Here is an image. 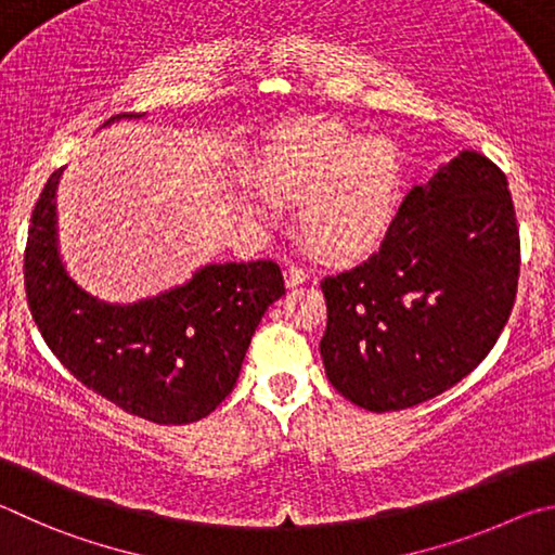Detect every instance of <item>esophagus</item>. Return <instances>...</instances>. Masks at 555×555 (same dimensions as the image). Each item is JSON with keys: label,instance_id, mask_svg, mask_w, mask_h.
<instances>
[{"label": "esophagus", "instance_id": "1", "mask_svg": "<svg viewBox=\"0 0 555 555\" xmlns=\"http://www.w3.org/2000/svg\"><path fill=\"white\" fill-rule=\"evenodd\" d=\"M307 280H309V270L302 268V266H289L285 270V285L287 287H297V285L307 283Z\"/></svg>", "mask_w": 555, "mask_h": 555}]
</instances>
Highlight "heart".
<instances>
[{"label": "heart", "mask_w": 555, "mask_h": 555, "mask_svg": "<svg viewBox=\"0 0 555 555\" xmlns=\"http://www.w3.org/2000/svg\"><path fill=\"white\" fill-rule=\"evenodd\" d=\"M260 178L273 202L299 204V233L319 256L348 260L392 223L402 165L387 139H365L336 121H297L272 141ZM269 201L248 194L243 211L268 223L275 219Z\"/></svg>", "instance_id": "heart-1"}]
</instances>
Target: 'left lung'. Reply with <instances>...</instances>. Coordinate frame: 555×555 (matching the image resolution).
<instances>
[{
    "instance_id": "left-lung-1",
    "label": "left lung",
    "mask_w": 555,
    "mask_h": 555,
    "mask_svg": "<svg viewBox=\"0 0 555 555\" xmlns=\"http://www.w3.org/2000/svg\"><path fill=\"white\" fill-rule=\"evenodd\" d=\"M519 262L507 178L463 151L406 194L380 250L322 280L326 377L367 412H400L446 392L498 344Z\"/></svg>"
}]
</instances>
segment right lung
<instances>
[{
	"instance_id": "add662e5",
	"label": "right lung",
	"mask_w": 555,
	"mask_h": 555,
	"mask_svg": "<svg viewBox=\"0 0 555 555\" xmlns=\"http://www.w3.org/2000/svg\"><path fill=\"white\" fill-rule=\"evenodd\" d=\"M57 178L61 170L38 194L24 250L26 299L43 341L87 390L139 420L172 426L211 414L236 385L262 314L285 295L280 266L221 262L143 302H100L57 258Z\"/></svg>"
}]
</instances>
